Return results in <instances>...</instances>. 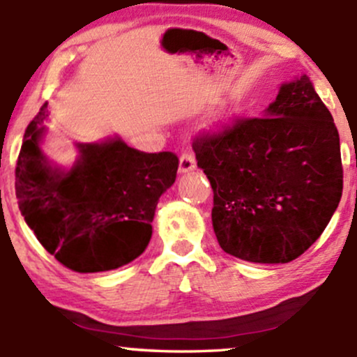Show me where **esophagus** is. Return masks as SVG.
I'll list each match as a JSON object with an SVG mask.
<instances>
[{
    "label": "esophagus",
    "instance_id": "esophagus-1",
    "mask_svg": "<svg viewBox=\"0 0 357 357\" xmlns=\"http://www.w3.org/2000/svg\"><path fill=\"white\" fill-rule=\"evenodd\" d=\"M196 167V159L192 153H183L179 158V173H190Z\"/></svg>",
    "mask_w": 357,
    "mask_h": 357
}]
</instances>
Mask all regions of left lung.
I'll list each match as a JSON object with an SVG mask.
<instances>
[{"label": "left lung", "instance_id": "8db88e82", "mask_svg": "<svg viewBox=\"0 0 357 357\" xmlns=\"http://www.w3.org/2000/svg\"><path fill=\"white\" fill-rule=\"evenodd\" d=\"M192 149L213 188L220 247L241 260H296L341 202L337 127L307 75L282 84L264 117L199 134Z\"/></svg>", "mask_w": 357, "mask_h": 357}]
</instances>
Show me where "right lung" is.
Segmentation results:
<instances>
[{
  "mask_svg": "<svg viewBox=\"0 0 357 357\" xmlns=\"http://www.w3.org/2000/svg\"><path fill=\"white\" fill-rule=\"evenodd\" d=\"M47 104L24 130L15 169L18 206L40 243L79 273L114 270L144 252L155 206L178 173L174 153H142L121 139L79 144L70 171L47 161Z\"/></svg>",
  "mask_w": 357,
  "mask_h": 357,
  "instance_id": "right-lung-1",
  "label": "right lung"
}]
</instances>
